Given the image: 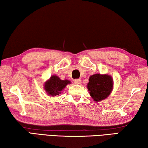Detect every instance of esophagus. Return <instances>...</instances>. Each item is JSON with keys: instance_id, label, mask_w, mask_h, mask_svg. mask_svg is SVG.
<instances>
[{"instance_id": "1", "label": "esophagus", "mask_w": 148, "mask_h": 148, "mask_svg": "<svg viewBox=\"0 0 148 148\" xmlns=\"http://www.w3.org/2000/svg\"><path fill=\"white\" fill-rule=\"evenodd\" d=\"M74 84H81V82H82V80L80 79H74Z\"/></svg>"}]
</instances>
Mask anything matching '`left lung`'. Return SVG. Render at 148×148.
I'll use <instances>...</instances> for the list:
<instances>
[{"label":"left lung","mask_w":148,"mask_h":148,"mask_svg":"<svg viewBox=\"0 0 148 148\" xmlns=\"http://www.w3.org/2000/svg\"><path fill=\"white\" fill-rule=\"evenodd\" d=\"M89 95L95 102L107 99L114 87V80L109 74H95L89 77L87 85Z\"/></svg>","instance_id":"left-lung-1"}]
</instances>
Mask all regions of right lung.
Segmentation results:
<instances>
[{"instance_id":"obj_1","label":"right lung","mask_w":148,"mask_h":148,"mask_svg":"<svg viewBox=\"0 0 148 148\" xmlns=\"http://www.w3.org/2000/svg\"><path fill=\"white\" fill-rule=\"evenodd\" d=\"M71 82L69 79H61L56 75H52L49 79L45 82L44 89L46 91L47 95L50 97H55L62 93V91L67 85L71 84Z\"/></svg>"}]
</instances>
